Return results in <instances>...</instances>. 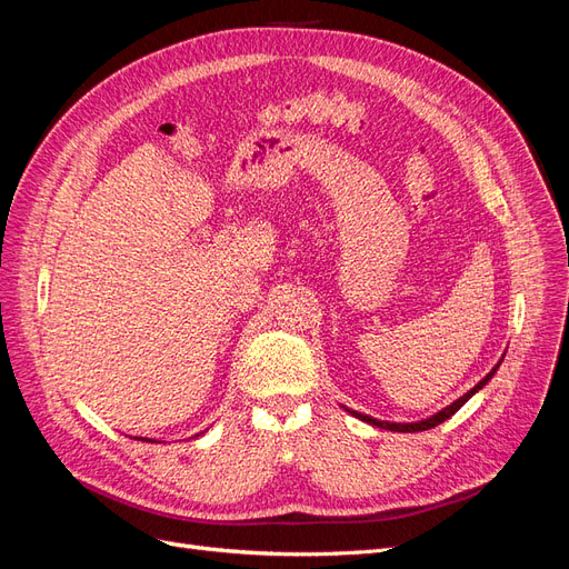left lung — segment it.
Returning <instances> with one entry per match:
<instances>
[{"label":"left lung","mask_w":569,"mask_h":569,"mask_svg":"<svg viewBox=\"0 0 569 569\" xmlns=\"http://www.w3.org/2000/svg\"><path fill=\"white\" fill-rule=\"evenodd\" d=\"M503 360V358H501ZM501 360H498L496 363V368H491V372L485 377V380L481 382H477L468 393H462L458 401H453L451 406H446L443 410H439V412H435L432 418H427V420H420V422H385V420H377V418H370V416H363V412H356V410H349L351 416H356L358 420H363V422H368V425H375V427H382V429H391V432H425V429H432V427H437V425H441L443 420H449L451 416H456V410H460V406H465L468 403V399L470 396H475L481 387H485L491 377H493V372L498 370V366H501Z\"/></svg>","instance_id":"1"}]
</instances>
